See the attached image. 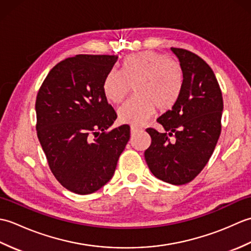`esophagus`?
I'll return each mask as SVG.
<instances>
[{
	"instance_id": "34e87169",
	"label": "esophagus",
	"mask_w": 251,
	"mask_h": 251,
	"mask_svg": "<svg viewBox=\"0 0 251 251\" xmlns=\"http://www.w3.org/2000/svg\"><path fill=\"white\" fill-rule=\"evenodd\" d=\"M140 130V128L139 127H136V126H131L130 127V132H131V135H135V134H137L138 131Z\"/></svg>"
}]
</instances>
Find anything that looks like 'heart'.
I'll list each match as a JSON object with an SVG mask.
<instances>
[{
    "mask_svg": "<svg viewBox=\"0 0 251 251\" xmlns=\"http://www.w3.org/2000/svg\"><path fill=\"white\" fill-rule=\"evenodd\" d=\"M131 87L137 97L117 110L123 124L142 125L155 109L167 111L177 102L183 87L180 65L161 52L145 50L125 58L121 71L112 70L103 82V94L111 103H120Z\"/></svg>",
    "mask_w": 251,
    "mask_h": 251,
    "instance_id": "b5f03b06",
    "label": "heart"
}]
</instances>
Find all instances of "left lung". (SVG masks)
<instances>
[{
    "label": "left lung",
    "instance_id": "left-lung-1",
    "mask_svg": "<svg viewBox=\"0 0 251 251\" xmlns=\"http://www.w3.org/2000/svg\"><path fill=\"white\" fill-rule=\"evenodd\" d=\"M183 72L177 102L157 119L165 132L148 128L151 146L145 158L151 173L181 185L199 175L214 153L221 134L223 99L214 71L194 52L172 47ZM175 135L172 143L168 138Z\"/></svg>",
    "mask_w": 251,
    "mask_h": 251
}]
</instances>
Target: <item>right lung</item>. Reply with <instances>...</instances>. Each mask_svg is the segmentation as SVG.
I'll list each match as a JSON object with an SVG mask.
<instances>
[{
    "label": "right lung",
    "instance_id": "add662e5",
    "mask_svg": "<svg viewBox=\"0 0 251 251\" xmlns=\"http://www.w3.org/2000/svg\"><path fill=\"white\" fill-rule=\"evenodd\" d=\"M117 56L76 55L47 74L35 101L36 132L51 173L76 194L98 191L113 177L130 127L108 130L116 113L103 82Z\"/></svg>",
    "mask_w": 251,
    "mask_h": 251
}]
</instances>
